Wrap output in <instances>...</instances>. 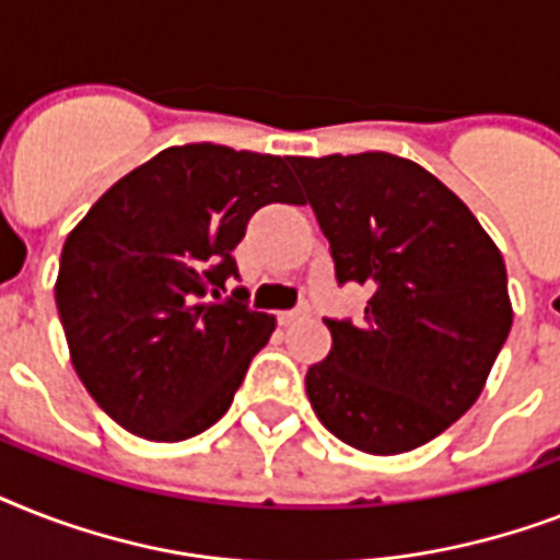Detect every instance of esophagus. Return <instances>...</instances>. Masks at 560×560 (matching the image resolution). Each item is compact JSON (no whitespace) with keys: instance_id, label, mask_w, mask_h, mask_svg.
<instances>
[{"instance_id":"esophagus-1","label":"esophagus","mask_w":560,"mask_h":560,"mask_svg":"<svg viewBox=\"0 0 560 560\" xmlns=\"http://www.w3.org/2000/svg\"><path fill=\"white\" fill-rule=\"evenodd\" d=\"M307 314H311V305H299V307H293V311H281L279 319L284 325H290V323H296V319H305Z\"/></svg>"}]
</instances>
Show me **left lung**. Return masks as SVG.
Returning a JSON list of instances; mask_svg holds the SVG:
<instances>
[{"label":"left lung","mask_w":560,"mask_h":560,"mask_svg":"<svg viewBox=\"0 0 560 560\" xmlns=\"http://www.w3.org/2000/svg\"><path fill=\"white\" fill-rule=\"evenodd\" d=\"M337 281L372 290L363 323L325 319L307 369L316 418L374 456L416 451L474 407L512 331L503 255L465 202L392 153L293 156Z\"/></svg>","instance_id":"8db88e82"}]
</instances>
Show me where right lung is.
Instances as JSON below:
<instances>
[{"instance_id": "obj_1", "label": "right lung", "mask_w": 560, "mask_h": 560, "mask_svg": "<svg viewBox=\"0 0 560 560\" xmlns=\"http://www.w3.org/2000/svg\"><path fill=\"white\" fill-rule=\"evenodd\" d=\"M267 202H299L281 156L183 144L156 153L69 232L55 299L86 392L151 442L209 430L276 319L246 307L232 249Z\"/></svg>"}]
</instances>
